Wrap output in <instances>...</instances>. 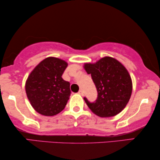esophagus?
<instances>
[{
    "label": "esophagus",
    "instance_id": "esophagus-1",
    "mask_svg": "<svg viewBox=\"0 0 160 160\" xmlns=\"http://www.w3.org/2000/svg\"><path fill=\"white\" fill-rule=\"evenodd\" d=\"M78 94H79V95H84V92H83V91L82 90V89H80L79 91H78Z\"/></svg>",
    "mask_w": 160,
    "mask_h": 160
}]
</instances>
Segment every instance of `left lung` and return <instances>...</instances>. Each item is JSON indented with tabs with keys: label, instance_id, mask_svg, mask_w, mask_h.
Here are the masks:
<instances>
[{
	"label": "left lung",
	"instance_id": "obj_1",
	"mask_svg": "<svg viewBox=\"0 0 160 160\" xmlns=\"http://www.w3.org/2000/svg\"><path fill=\"white\" fill-rule=\"evenodd\" d=\"M84 68L91 74L98 91V98L90 102L84 99L89 109L100 117L119 113L128 104L132 90L130 75L115 58L104 57L95 63H85Z\"/></svg>",
	"mask_w": 160,
	"mask_h": 160
}]
</instances>
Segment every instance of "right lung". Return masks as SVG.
I'll return each mask as SVG.
<instances>
[{
  "instance_id": "add662e5",
  "label": "right lung",
  "mask_w": 160,
  "mask_h": 160,
  "mask_svg": "<svg viewBox=\"0 0 160 160\" xmlns=\"http://www.w3.org/2000/svg\"><path fill=\"white\" fill-rule=\"evenodd\" d=\"M67 66L65 60L49 57L28 76L25 82L27 97L40 114L52 117L65 108L71 93L70 83L62 78Z\"/></svg>"
}]
</instances>
